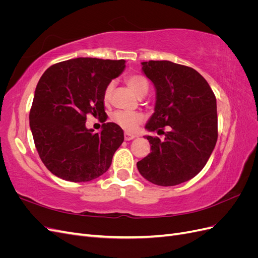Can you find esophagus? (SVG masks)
<instances>
[{
  "label": "esophagus",
  "instance_id": "esophagus-1",
  "mask_svg": "<svg viewBox=\"0 0 258 258\" xmlns=\"http://www.w3.org/2000/svg\"><path fill=\"white\" fill-rule=\"evenodd\" d=\"M136 137H137L136 135L128 134V132H126V134H124V140H126V141H131V140H134Z\"/></svg>",
  "mask_w": 258,
  "mask_h": 258
}]
</instances>
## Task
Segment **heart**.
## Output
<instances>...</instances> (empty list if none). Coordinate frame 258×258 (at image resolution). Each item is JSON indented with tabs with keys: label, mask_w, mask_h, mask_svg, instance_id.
Listing matches in <instances>:
<instances>
[{
	"label": "heart",
	"mask_w": 258,
	"mask_h": 258,
	"mask_svg": "<svg viewBox=\"0 0 258 258\" xmlns=\"http://www.w3.org/2000/svg\"><path fill=\"white\" fill-rule=\"evenodd\" d=\"M126 83L129 88L134 91L138 97L144 96L148 90V82L142 75L134 74L126 79ZM113 85L108 84L104 90V99L108 100L112 95ZM144 117L139 112H130V111H117L112 115V120L118 124L119 127L129 132H134L137 128L142 123Z\"/></svg>",
	"instance_id": "1"
}]
</instances>
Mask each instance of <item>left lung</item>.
<instances>
[{
	"mask_svg": "<svg viewBox=\"0 0 258 258\" xmlns=\"http://www.w3.org/2000/svg\"><path fill=\"white\" fill-rule=\"evenodd\" d=\"M144 74L156 88L155 113L147 136L151 153L138 161L139 172L159 186H174L204 169L217 141L216 98L208 82L192 68L161 60L142 62ZM168 126V131L163 128Z\"/></svg>",
	"mask_w": 258,
	"mask_h": 258,
	"instance_id": "obj_1",
	"label": "left lung"
}]
</instances>
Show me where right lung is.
Here are the masks:
<instances>
[{"label":"right lung","mask_w":258,"mask_h":258,"mask_svg":"<svg viewBox=\"0 0 258 258\" xmlns=\"http://www.w3.org/2000/svg\"><path fill=\"white\" fill-rule=\"evenodd\" d=\"M124 60L75 58L49 67L36 86L30 128L40 158L52 174L89 182L105 173L123 142L114 122L99 134L86 128L87 115H104V90L124 69Z\"/></svg>","instance_id":"1"}]
</instances>
